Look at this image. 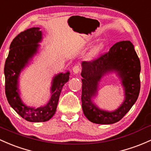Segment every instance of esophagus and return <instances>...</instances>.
<instances>
[{"label":"esophagus","mask_w":151,"mask_h":151,"mask_svg":"<svg viewBox=\"0 0 151 151\" xmlns=\"http://www.w3.org/2000/svg\"><path fill=\"white\" fill-rule=\"evenodd\" d=\"M81 71V68L79 65H75L73 68V72L75 74H78Z\"/></svg>","instance_id":"34e87169"}]
</instances>
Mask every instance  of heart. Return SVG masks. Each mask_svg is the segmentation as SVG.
<instances>
[{"label":"heart","mask_w":151,"mask_h":151,"mask_svg":"<svg viewBox=\"0 0 151 151\" xmlns=\"http://www.w3.org/2000/svg\"><path fill=\"white\" fill-rule=\"evenodd\" d=\"M102 49H103V45H101V44L96 45L91 50L90 53H89V55H90L91 57L96 56L97 55H98L99 53L101 51Z\"/></svg>","instance_id":"b5f03b06"}]
</instances>
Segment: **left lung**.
<instances>
[{
	"mask_svg": "<svg viewBox=\"0 0 151 151\" xmlns=\"http://www.w3.org/2000/svg\"><path fill=\"white\" fill-rule=\"evenodd\" d=\"M82 109L87 119L96 124H110L119 121L138 98L140 89V62L130 41L114 44L109 51L91 62H82ZM114 72L123 86L125 99L114 111L102 110L94 99L104 76Z\"/></svg>",
	"mask_w": 151,
	"mask_h": 151,
	"instance_id": "left-lung-1",
	"label": "left lung"
}]
</instances>
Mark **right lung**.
Wrapping results in <instances>:
<instances>
[{
    "label": "right lung",
    "instance_id": "1",
    "mask_svg": "<svg viewBox=\"0 0 151 151\" xmlns=\"http://www.w3.org/2000/svg\"><path fill=\"white\" fill-rule=\"evenodd\" d=\"M42 32L39 27H33L21 32L11 42L10 51L5 63V91L11 106L26 120L41 122L50 120L55 113L63 86L69 80L70 72L60 73L53 77L50 88V99L40 107L27 106L21 98L19 76L29 64L40 48Z\"/></svg>",
    "mask_w": 151,
    "mask_h": 151
}]
</instances>
